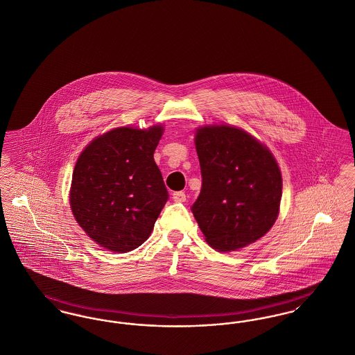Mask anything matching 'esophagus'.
Returning a JSON list of instances; mask_svg holds the SVG:
<instances>
[{"mask_svg":"<svg viewBox=\"0 0 355 355\" xmlns=\"http://www.w3.org/2000/svg\"><path fill=\"white\" fill-rule=\"evenodd\" d=\"M173 201H175V202H185V193H184V191H175V193H173Z\"/></svg>","mask_w":355,"mask_h":355,"instance_id":"34e87169","label":"esophagus"}]
</instances>
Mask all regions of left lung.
I'll use <instances>...</instances> for the list:
<instances>
[{
  "instance_id": "8db88e82",
  "label": "left lung",
  "mask_w": 355,
  "mask_h": 355,
  "mask_svg": "<svg viewBox=\"0 0 355 355\" xmlns=\"http://www.w3.org/2000/svg\"><path fill=\"white\" fill-rule=\"evenodd\" d=\"M202 187L191 211L206 242L234 252L265 236L278 217L282 177L270 150L242 129L213 125L196 133Z\"/></svg>"
}]
</instances>
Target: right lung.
Returning a JSON list of instances; mask_svg holds the SVG:
<instances>
[{
  "label": "right lung",
  "instance_id": "1",
  "mask_svg": "<svg viewBox=\"0 0 355 355\" xmlns=\"http://www.w3.org/2000/svg\"><path fill=\"white\" fill-rule=\"evenodd\" d=\"M164 129L117 128L94 138L77 159L70 207L102 248L128 253L141 246L169 198L154 150Z\"/></svg>",
  "mask_w": 355,
  "mask_h": 355
}]
</instances>
